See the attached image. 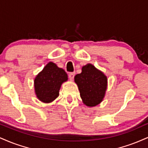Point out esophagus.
<instances>
[{
	"instance_id": "1",
	"label": "esophagus",
	"mask_w": 148,
	"mask_h": 148,
	"mask_svg": "<svg viewBox=\"0 0 148 148\" xmlns=\"http://www.w3.org/2000/svg\"><path fill=\"white\" fill-rule=\"evenodd\" d=\"M74 76H75V72L69 73V79H70L71 81H73V79H74Z\"/></svg>"
}]
</instances>
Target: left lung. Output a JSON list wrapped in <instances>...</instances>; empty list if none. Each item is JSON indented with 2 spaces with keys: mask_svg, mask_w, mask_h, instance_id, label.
<instances>
[{
  "mask_svg": "<svg viewBox=\"0 0 148 148\" xmlns=\"http://www.w3.org/2000/svg\"><path fill=\"white\" fill-rule=\"evenodd\" d=\"M74 81L85 106L94 107L103 101L108 86V79L93 65L89 63L82 67V72L76 74Z\"/></svg>",
  "mask_w": 148,
  "mask_h": 148,
  "instance_id": "left-lung-1",
  "label": "left lung"
}]
</instances>
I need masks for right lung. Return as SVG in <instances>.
<instances>
[{"mask_svg":"<svg viewBox=\"0 0 148 148\" xmlns=\"http://www.w3.org/2000/svg\"><path fill=\"white\" fill-rule=\"evenodd\" d=\"M67 81V74L65 70L52 62H49L34 79L37 98L45 103L52 102L59 95L62 83Z\"/></svg>","mask_w":148,"mask_h":148,"instance_id":"obj_1","label":"right lung"}]
</instances>
